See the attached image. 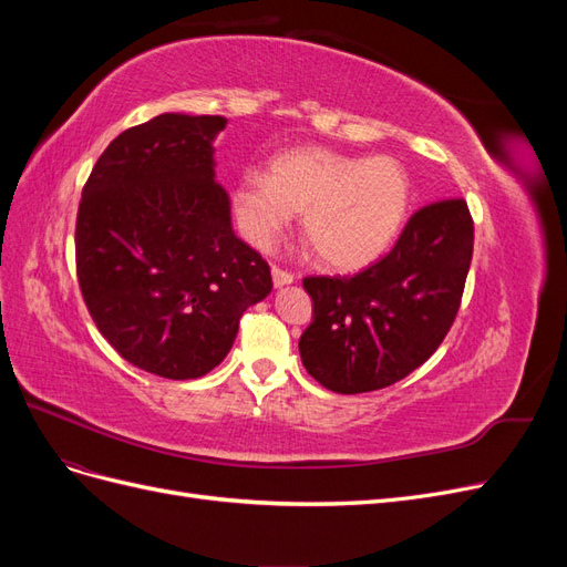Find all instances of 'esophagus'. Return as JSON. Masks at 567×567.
<instances>
[{
  "label": "esophagus",
  "instance_id": "obj_1",
  "mask_svg": "<svg viewBox=\"0 0 567 567\" xmlns=\"http://www.w3.org/2000/svg\"><path fill=\"white\" fill-rule=\"evenodd\" d=\"M271 281H274V288H284V286H290L296 281L293 274H288L279 267H271Z\"/></svg>",
  "mask_w": 567,
  "mask_h": 567
}]
</instances>
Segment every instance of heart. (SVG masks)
I'll return each mask as SVG.
<instances>
[{
  "mask_svg": "<svg viewBox=\"0 0 567 567\" xmlns=\"http://www.w3.org/2000/svg\"><path fill=\"white\" fill-rule=\"evenodd\" d=\"M414 186L406 167L390 156H350L326 146H298L269 163V175L248 169L231 192L244 236L269 248L302 210L305 236L319 260L338 271H357L400 236Z\"/></svg>",
  "mask_w": 567,
  "mask_h": 567,
  "instance_id": "heart-1",
  "label": "heart"
}]
</instances>
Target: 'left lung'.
Listing matches in <instances>:
<instances>
[{"instance_id": "left-lung-1", "label": "left lung", "mask_w": 567, "mask_h": 567, "mask_svg": "<svg viewBox=\"0 0 567 567\" xmlns=\"http://www.w3.org/2000/svg\"><path fill=\"white\" fill-rule=\"evenodd\" d=\"M473 257L466 200L425 205L381 262L348 279L310 277L315 319L298 348L307 373L340 394L381 390L431 357L458 312Z\"/></svg>"}]
</instances>
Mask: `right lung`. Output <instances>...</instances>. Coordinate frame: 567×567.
<instances>
[{
	"label": "right lung",
	"mask_w": 567,
	"mask_h": 567,
	"mask_svg": "<svg viewBox=\"0 0 567 567\" xmlns=\"http://www.w3.org/2000/svg\"><path fill=\"white\" fill-rule=\"evenodd\" d=\"M221 115L161 113L125 130L84 184L75 257L84 305L117 354L169 381L200 379L238 319L271 293L269 265L234 234L215 175Z\"/></svg>",
	"instance_id": "right-lung-1"
}]
</instances>
